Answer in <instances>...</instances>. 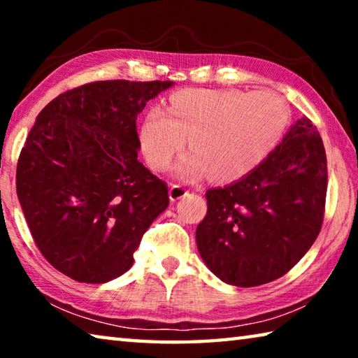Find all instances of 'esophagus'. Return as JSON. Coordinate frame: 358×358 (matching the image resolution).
<instances>
[{
  "label": "esophagus",
  "mask_w": 358,
  "mask_h": 358,
  "mask_svg": "<svg viewBox=\"0 0 358 358\" xmlns=\"http://www.w3.org/2000/svg\"><path fill=\"white\" fill-rule=\"evenodd\" d=\"M186 194H187V189L181 185H171V189H169V197H171L172 202L178 201V199H181V197H185Z\"/></svg>",
  "instance_id": "obj_1"
}]
</instances>
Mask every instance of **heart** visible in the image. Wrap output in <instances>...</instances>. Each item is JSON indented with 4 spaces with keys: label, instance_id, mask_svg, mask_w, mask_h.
<instances>
[{
    "label": "heart",
    "instance_id": "obj_1",
    "mask_svg": "<svg viewBox=\"0 0 358 358\" xmlns=\"http://www.w3.org/2000/svg\"><path fill=\"white\" fill-rule=\"evenodd\" d=\"M290 108L270 90L186 88L169 107H153L143 120L141 141L148 164L164 171L187 145L178 164L185 177H210L222 183L250 175L270 156L286 132Z\"/></svg>",
    "mask_w": 358,
    "mask_h": 358
}]
</instances>
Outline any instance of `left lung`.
<instances>
[{
	"mask_svg": "<svg viewBox=\"0 0 358 358\" xmlns=\"http://www.w3.org/2000/svg\"><path fill=\"white\" fill-rule=\"evenodd\" d=\"M196 240L224 282L260 286L286 275L316 241L325 213L327 156L310 118H301L257 169L208 189Z\"/></svg>",
	"mask_w": 358,
	"mask_h": 358,
	"instance_id": "1",
	"label": "left lung"
}]
</instances>
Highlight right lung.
<instances>
[{"label":"right lung","instance_id":"right-lung-1","mask_svg":"<svg viewBox=\"0 0 358 358\" xmlns=\"http://www.w3.org/2000/svg\"><path fill=\"white\" fill-rule=\"evenodd\" d=\"M171 87V80L85 83L36 118L17 162V196L36 246L63 275L90 284L123 275L167 208V185L137 159L136 120Z\"/></svg>","mask_w":358,"mask_h":358}]
</instances>
